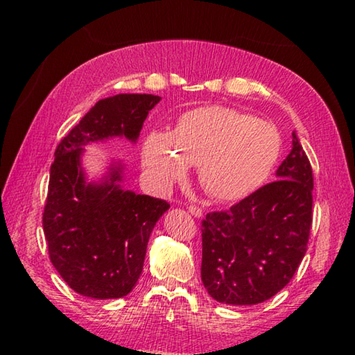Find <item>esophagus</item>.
Returning a JSON list of instances; mask_svg holds the SVG:
<instances>
[{
    "mask_svg": "<svg viewBox=\"0 0 355 355\" xmlns=\"http://www.w3.org/2000/svg\"><path fill=\"white\" fill-rule=\"evenodd\" d=\"M188 211H189L192 216H194V218H202V216H203L202 208L197 207V205H189V207H188Z\"/></svg>",
    "mask_w": 355,
    "mask_h": 355,
    "instance_id": "34e87169",
    "label": "esophagus"
}]
</instances>
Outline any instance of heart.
I'll use <instances>...</instances> for the list:
<instances>
[{
  "label": "heart",
  "instance_id": "1",
  "mask_svg": "<svg viewBox=\"0 0 355 355\" xmlns=\"http://www.w3.org/2000/svg\"><path fill=\"white\" fill-rule=\"evenodd\" d=\"M280 153L282 137L272 123L233 107L203 106L180 117L175 135L150 131L142 144V166L150 184L164 192L194 164L203 191L232 203L268 182Z\"/></svg>",
  "mask_w": 355,
  "mask_h": 355
}]
</instances>
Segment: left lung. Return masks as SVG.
<instances>
[{"instance_id":"1","label":"left lung","mask_w":355,"mask_h":355,"mask_svg":"<svg viewBox=\"0 0 355 355\" xmlns=\"http://www.w3.org/2000/svg\"><path fill=\"white\" fill-rule=\"evenodd\" d=\"M277 178L202 220V282L228 305H254L288 285L307 252L313 172L296 133Z\"/></svg>"}]
</instances>
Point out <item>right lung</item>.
I'll return each instance as SVG.
<instances>
[{
  "instance_id": "right-lung-1",
  "label": "right lung",
  "mask_w": 355,
  "mask_h": 355,
  "mask_svg": "<svg viewBox=\"0 0 355 355\" xmlns=\"http://www.w3.org/2000/svg\"><path fill=\"white\" fill-rule=\"evenodd\" d=\"M159 100L150 94L100 100L56 147L42 224L53 266L81 296H127L142 272L150 233L171 207L120 188L122 166H111L103 182L87 183L83 146L114 136L136 142Z\"/></svg>"
}]
</instances>
